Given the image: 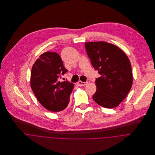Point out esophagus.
Instances as JSON below:
<instances>
[{"label": "esophagus", "instance_id": "esophagus-1", "mask_svg": "<svg viewBox=\"0 0 155 155\" xmlns=\"http://www.w3.org/2000/svg\"><path fill=\"white\" fill-rule=\"evenodd\" d=\"M87 84V82H82V81H79V82L77 83V85H78V86H80V87L85 86Z\"/></svg>", "mask_w": 155, "mask_h": 155}]
</instances>
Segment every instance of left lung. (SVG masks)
<instances>
[{
	"instance_id": "obj_1",
	"label": "left lung",
	"mask_w": 155,
	"mask_h": 155,
	"mask_svg": "<svg viewBox=\"0 0 155 155\" xmlns=\"http://www.w3.org/2000/svg\"><path fill=\"white\" fill-rule=\"evenodd\" d=\"M85 46L92 66L101 75L95 80L97 91L93 100L106 108L117 107L133 85L129 58L119 47L106 42H88Z\"/></svg>"
}]
</instances>
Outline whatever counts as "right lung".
Returning a JSON list of instances; mask_svg holds the SVG:
<instances>
[{
  "label": "right lung",
  "instance_id": "right-lung-1",
  "mask_svg": "<svg viewBox=\"0 0 155 155\" xmlns=\"http://www.w3.org/2000/svg\"><path fill=\"white\" fill-rule=\"evenodd\" d=\"M67 71L60 56L52 52L42 54L32 67L31 88L39 103L48 110H63L69 103L74 85L59 79Z\"/></svg>",
  "mask_w": 155,
  "mask_h": 155
}]
</instances>
